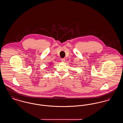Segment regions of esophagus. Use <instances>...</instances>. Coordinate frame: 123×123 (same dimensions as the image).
<instances>
[{
  "mask_svg": "<svg viewBox=\"0 0 123 123\" xmlns=\"http://www.w3.org/2000/svg\"><path fill=\"white\" fill-rule=\"evenodd\" d=\"M61 61H62V62H65V58H62V59H61Z\"/></svg>",
  "mask_w": 123,
  "mask_h": 123,
  "instance_id": "1",
  "label": "esophagus"
}]
</instances>
